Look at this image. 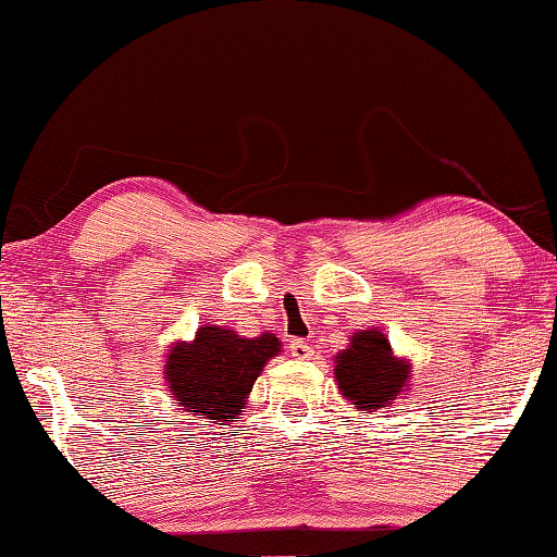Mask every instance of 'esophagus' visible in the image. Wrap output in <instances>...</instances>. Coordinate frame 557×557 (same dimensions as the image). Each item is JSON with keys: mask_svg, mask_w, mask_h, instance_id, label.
<instances>
[{"mask_svg": "<svg viewBox=\"0 0 557 557\" xmlns=\"http://www.w3.org/2000/svg\"><path fill=\"white\" fill-rule=\"evenodd\" d=\"M288 351H292V357H294V359H309L311 354H313L311 344L301 342V338H294L292 346H288Z\"/></svg>", "mask_w": 557, "mask_h": 557, "instance_id": "obj_1", "label": "esophagus"}]
</instances>
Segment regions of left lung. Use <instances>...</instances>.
I'll use <instances>...</instances> for the list:
<instances>
[{"label":"left lung","mask_w":557,"mask_h":557,"mask_svg":"<svg viewBox=\"0 0 557 557\" xmlns=\"http://www.w3.org/2000/svg\"><path fill=\"white\" fill-rule=\"evenodd\" d=\"M334 379L344 399L361 414L376 412L409 392L412 361L397 357L382 329L354 332L349 346L334 357Z\"/></svg>","instance_id":"left-lung-1"}]
</instances>
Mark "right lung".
<instances>
[{"label": "right lung", "mask_w": 557, "mask_h": 557, "mask_svg": "<svg viewBox=\"0 0 557 557\" xmlns=\"http://www.w3.org/2000/svg\"><path fill=\"white\" fill-rule=\"evenodd\" d=\"M281 351L276 334L238 336L206 324L190 342H173L165 359V386L185 412L213 422H236L256 379Z\"/></svg>", "instance_id": "add662e5"}]
</instances>
